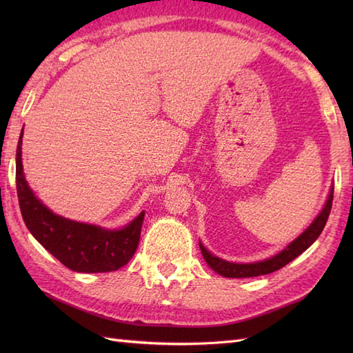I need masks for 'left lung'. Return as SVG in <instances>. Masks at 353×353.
Here are the masks:
<instances>
[{
  "instance_id": "obj_1",
  "label": "left lung",
  "mask_w": 353,
  "mask_h": 353,
  "mask_svg": "<svg viewBox=\"0 0 353 353\" xmlns=\"http://www.w3.org/2000/svg\"><path fill=\"white\" fill-rule=\"evenodd\" d=\"M332 200L334 186H331V191H329V196L326 199V203L323 205V209H321L310 226L306 228L294 241H291L287 247H283L279 253H276L272 258L256 262H247V264H239V262H230L215 256V254H212L206 249L203 243L199 241L201 254H203L206 264L211 267L215 273H219L220 276L224 277H254L273 273L276 270L287 265L292 259H296L299 254H302L320 236L321 230L325 229L327 216L331 214Z\"/></svg>"
}]
</instances>
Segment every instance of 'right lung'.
<instances>
[{"instance_id": "right-lung-1", "label": "right lung", "mask_w": 353, "mask_h": 353, "mask_svg": "<svg viewBox=\"0 0 353 353\" xmlns=\"http://www.w3.org/2000/svg\"><path fill=\"white\" fill-rule=\"evenodd\" d=\"M22 134L17 148V191L22 219L37 243L72 272L104 273L125 265L137 252L145 212L119 229L74 221L45 206L30 188L22 167Z\"/></svg>"}]
</instances>
